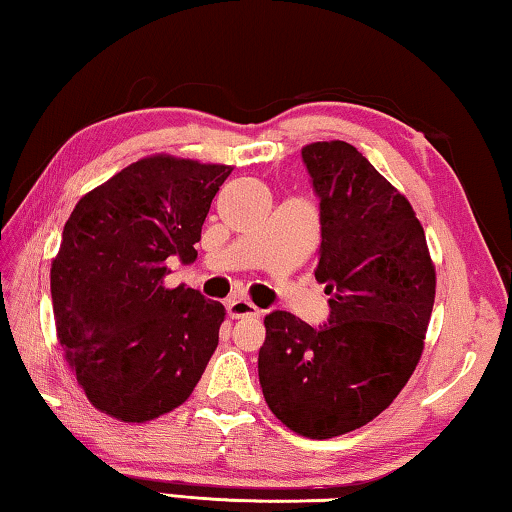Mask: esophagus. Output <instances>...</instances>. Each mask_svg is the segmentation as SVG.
Instances as JSON below:
<instances>
[{
  "label": "esophagus",
  "instance_id": "34e87169",
  "mask_svg": "<svg viewBox=\"0 0 512 512\" xmlns=\"http://www.w3.org/2000/svg\"><path fill=\"white\" fill-rule=\"evenodd\" d=\"M227 315L232 319H243V317H259V308L248 299H241V296H234V299L227 301Z\"/></svg>",
  "mask_w": 512,
  "mask_h": 512
}]
</instances>
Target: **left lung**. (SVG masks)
<instances>
[{
  "mask_svg": "<svg viewBox=\"0 0 512 512\" xmlns=\"http://www.w3.org/2000/svg\"><path fill=\"white\" fill-rule=\"evenodd\" d=\"M319 197L329 324L292 312L264 317L257 370L264 400L301 437L331 439L370 423L414 375L430 324L437 276L407 197L352 144L303 147Z\"/></svg>",
  "mask_w": 512,
  "mask_h": 512,
  "instance_id": "left-lung-1",
  "label": "left lung"
}]
</instances>
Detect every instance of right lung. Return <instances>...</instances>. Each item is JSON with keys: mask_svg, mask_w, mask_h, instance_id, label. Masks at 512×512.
Wrapping results in <instances>:
<instances>
[{"mask_svg": "<svg viewBox=\"0 0 512 512\" xmlns=\"http://www.w3.org/2000/svg\"><path fill=\"white\" fill-rule=\"evenodd\" d=\"M230 165L167 154L124 167L75 204L50 269L57 338L87 400L124 423L177 409L218 347L223 303L167 289V259L195 262Z\"/></svg>", "mask_w": 512, "mask_h": 512, "instance_id": "obj_1", "label": "right lung"}]
</instances>
